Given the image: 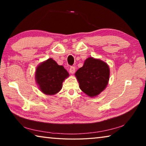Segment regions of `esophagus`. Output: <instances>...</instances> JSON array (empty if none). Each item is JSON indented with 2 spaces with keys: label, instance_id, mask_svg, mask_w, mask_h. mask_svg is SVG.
<instances>
[{
  "label": "esophagus",
  "instance_id": "34e87169",
  "mask_svg": "<svg viewBox=\"0 0 146 146\" xmlns=\"http://www.w3.org/2000/svg\"><path fill=\"white\" fill-rule=\"evenodd\" d=\"M75 66H71L70 67V72L71 73H72V74H73V73H75Z\"/></svg>",
  "mask_w": 146,
  "mask_h": 146
}]
</instances>
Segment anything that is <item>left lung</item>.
Here are the masks:
<instances>
[{"label": "left lung", "instance_id": "left-lung-1", "mask_svg": "<svg viewBox=\"0 0 146 146\" xmlns=\"http://www.w3.org/2000/svg\"><path fill=\"white\" fill-rule=\"evenodd\" d=\"M75 75L80 90L90 97H95L108 85L110 68L104 62L90 57L76 71Z\"/></svg>", "mask_w": 146, "mask_h": 146}]
</instances>
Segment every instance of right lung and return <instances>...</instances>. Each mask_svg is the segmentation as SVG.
<instances>
[{"instance_id": "right-lung-1", "label": "right lung", "mask_w": 146, "mask_h": 146, "mask_svg": "<svg viewBox=\"0 0 146 146\" xmlns=\"http://www.w3.org/2000/svg\"><path fill=\"white\" fill-rule=\"evenodd\" d=\"M69 73L62 66L52 58L40 64L36 70V80L40 90L46 95H54L61 90L64 79Z\"/></svg>"}]
</instances>
